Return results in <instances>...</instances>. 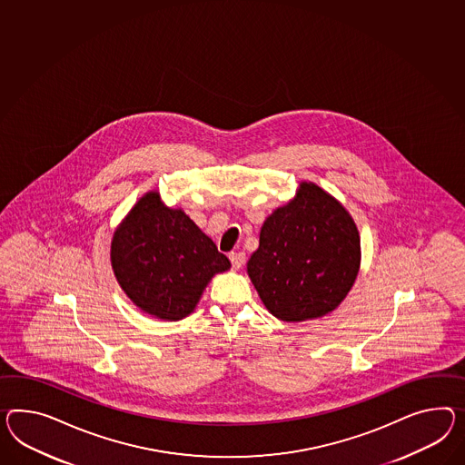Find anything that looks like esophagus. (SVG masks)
<instances>
[{"mask_svg": "<svg viewBox=\"0 0 465 465\" xmlns=\"http://www.w3.org/2000/svg\"><path fill=\"white\" fill-rule=\"evenodd\" d=\"M229 260L232 262V270H239V268L244 264L246 256H244V252H231V254H229Z\"/></svg>", "mask_w": 465, "mask_h": 465, "instance_id": "34e87169", "label": "esophagus"}]
</instances>
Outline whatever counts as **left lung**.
Instances as JSON below:
<instances>
[{
	"instance_id": "left-lung-1",
	"label": "left lung",
	"mask_w": 465,
	"mask_h": 465,
	"mask_svg": "<svg viewBox=\"0 0 465 465\" xmlns=\"http://www.w3.org/2000/svg\"><path fill=\"white\" fill-rule=\"evenodd\" d=\"M361 239L344 205L312 182L268 215L248 274L276 319L303 322L337 309L358 278Z\"/></svg>"
}]
</instances>
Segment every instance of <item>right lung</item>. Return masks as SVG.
Returning a JSON list of instances; mask_svg holds the SVG:
<instances>
[{
  "mask_svg": "<svg viewBox=\"0 0 465 465\" xmlns=\"http://www.w3.org/2000/svg\"><path fill=\"white\" fill-rule=\"evenodd\" d=\"M111 266L138 309L175 322L193 312L207 283L231 262L189 215L170 209L152 191L114 231Z\"/></svg>",
  "mask_w": 465,
  "mask_h": 465,
  "instance_id": "1",
  "label": "right lung"
}]
</instances>
